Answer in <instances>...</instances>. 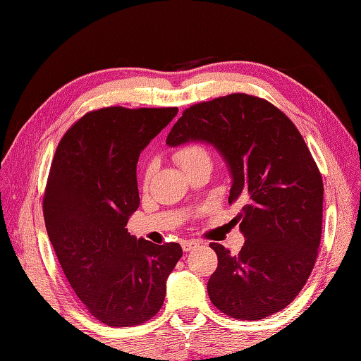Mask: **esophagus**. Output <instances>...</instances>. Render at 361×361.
Instances as JSON below:
<instances>
[{
  "instance_id": "1",
  "label": "esophagus",
  "mask_w": 361,
  "mask_h": 361,
  "mask_svg": "<svg viewBox=\"0 0 361 361\" xmlns=\"http://www.w3.org/2000/svg\"><path fill=\"white\" fill-rule=\"evenodd\" d=\"M199 243L197 241H194V240H183L181 241V247H183V251H186V252H189V251H192V249L197 246Z\"/></svg>"
}]
</instances>
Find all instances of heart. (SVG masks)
Here are the masks:
<instances>
[{
    "mask_svg": "<svg viewBox=\"0 0 361 361\" xmlns=\"http://www.w3.org/2000/svg\"><path fill=\"white\" fill-rule=\"evenodd\" d=\"M173 158L175 161L180 164L183 170H186L189 167L195 166V164L203 162V161H209V152L208 149L200 145V143H186V145H183L180 148L175 149L173 153ZM152 166H148L145 170V180L149 178V175H152Z\"/></svg>",
    "mask_w": 361,
    "mask_h": 361,
    "instance_id": "1",
    "label": "heart"
}]
</instances>
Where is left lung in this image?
<instances>
[{
    "instance_id": "1",
    "label": "left lung",
    "mask_w": 361,
    "mask_h": 361,
    "mask_svg": "<svg viewBox=\"0 0 361 361\" xmlns=\"http://www.w3.org/2000/svg\"><path fill=\"white\" fill-rule=\"evenodd\" d=\"M191 142L208 143L224 159L228 203L240 207L232 222L246 240L238 255L209 245L218 255L209 300L241 320L284 310L310 278L322 233L324 183L303 137L273 104L235 93L183 112L167 145Z\"/></svg>"
}]
</instances>
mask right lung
I'll use <instances>...</instances> for the list:
<instances>
[{"mask_svg": "<svg viewBox=\"0 0 361 361\" xmlns=\"http://www.w3.org/2000/svg\"><path fill=\"white\" fill-rule=\"evenodd\" d=\"M176 107L90 112L58 143L44 195L49 238L75 295L99 322L139 325L161 310L178 243L130 235L139 156Z\"/></svg>", "mask_w": 361, "mask_h": 361, "instance_id": "obj_1", "label": "right lung"}]
</instances>
